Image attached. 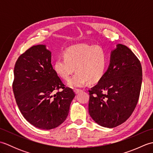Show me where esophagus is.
Instances as JSON below:
<instances>
[{
    "mask_svg": "<svg viewBox=\"0 0 153 153\" xmlns=\"http://www.w3.org/2000/svg\"><path fill=\"white\" fill-rule=\"evenodd\" d=\"M82 89H75V92H76V94H77V93H79V92H81L82 91Z\"/></svg>",
    "mask_w": 153,
    "mask_h": 153,
    "instance_id": "1",
    "label": "esophagus"
}]
</instances>
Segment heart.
Returning <instances> with one entry per match:
<instances>
[{"instance_id": "heart-1", "label": "heart", "mask_w": 153, "mask_h": 153, "mask_svg": "<svg viewBox=\"0 0 153 153\" xmlns=\"http://www.w3.org/2000/svg\"><path fill=\"white\" fill-rule=\"evenodd\" d=\"M107 64L105 50L98 45L78 44L65 51L64 56L55 60L54 70L58 76L68 80L75 71L77 72L68 82L72 87H80L89 82L95 83L105 74Z\"/></svg>"}]
</instances>
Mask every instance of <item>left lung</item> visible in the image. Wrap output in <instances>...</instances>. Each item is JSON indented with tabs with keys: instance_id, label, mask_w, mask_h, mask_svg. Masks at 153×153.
Masks as SVG:
<instances>
[{
	"instance_id": "left-lung-1",
	"label": "left lung",
	"mask_w": 153,
	"mask_h": 153,
	"mask_svg": "<svg viewBox=\"0 0 153 153\" xmlns=\"http://www.w3.org/2000/svg\"><path fill=\"white\" fill-rule=\"evenodd\" d=\"M142 68L138 58L122 44L112 52L110 64L89 91V113L98 124L112 128L126 122L140 95Z\"/></svg>"
}]
</instances>
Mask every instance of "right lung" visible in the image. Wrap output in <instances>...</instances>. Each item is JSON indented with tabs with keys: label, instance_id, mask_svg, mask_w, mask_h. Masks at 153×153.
Wrapping results in <instances>:
<instances>
[{
	"label": "right lung",
	"instance_id": "1",
	"mask_svg": "<svg viewBox=\"0 0 153 153\" xmlns=\"http://www.w3.org/2000/svg\"><path fill=\"white\" fill-rule=\"evenodd\" d=\"M14 75L16 101L28 122L39 129H51L65 121L76 94L55 72L51 53L45 45H35L22 54L16 62Z\"/></svg>",
	"mask_w": 153,
	"mask_h": 153
}]
</instances>
